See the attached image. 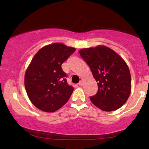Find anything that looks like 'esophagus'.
Masks as SVG:
<instances>
[{
  "instance_id": "esophagus-1",
  "label": "esophagus",
  "mask_w": 149,
  "mask_h": 149,
  "mask_svg": "<svg viewBox=\"0 0 149 149\" xmlns=\"http://www.w3.org/2000/svg\"><path fill=\"white\" fill-rule=\"evenodd\" d=\"M79 86H83V81H81L79 83Z\"/></svg>"
}]
</instances>
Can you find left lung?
Here are the masks:
<instances>
[{"mask_svg":"<svg viewBox=\"0 0 149 149\" xmlns=\"http://www.w3.org/2000/svg\"><path fill=\"white\" fill-rule=\"evenodd\" d=\"M88 64L98 89L90 100L102 111L111 112L121 108L132 90L131 74L128 66L115 51L105 45L79 50Z\"/></svg>","mask_w":149,"mask_h":149,"instance_id":"obj_1","label":"left lung"}]
</instances>
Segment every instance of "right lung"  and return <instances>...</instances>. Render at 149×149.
<instances>
[{
	"instance_id": "add662e5",
	"label": "right lung",
	"mask_w": 149,
	"mask_h": 149,
	"mask_svg": "<svg viewBox=\"0 0 149 149\" xmlns=\"http://www.w3.org/2000/svg\"><path fill=\"white\" fill-rule=\"evenodd\" d=\"M75 50L55 42L42 47L32 58L26 69L24 85L30 102L40 111H58L72 95L74 88L67 83L61 66Z\"/></svg>"
}]
</instances>
